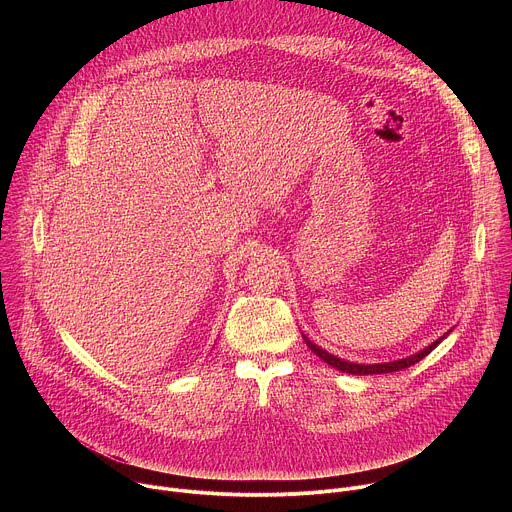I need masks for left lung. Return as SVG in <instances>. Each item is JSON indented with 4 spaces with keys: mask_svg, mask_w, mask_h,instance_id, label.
Here are the masks:
<instances>
[{
    "mask_svg": "<svg viewBox=\"0 0 512 512\" xmlns=\"http://www.w3.org/2000/svg\"><path fill=\"white\" fill-rule=\"evenodd\" d=\"M442 340H444V336H442L440 340H435L433 344H429L427 348H423L421 352L413 354V356H407V358H401V360H393V362H383V364H356V362H348V360H342V358H338V356H334V354L322 350L320 346H316V344L310 342L308 338H306V344L310 346V350H312L314 354H318L324 362H328L330 367H334V369H338V371H342V373H350V375H383V373H395V371H401V369L411 367V364H415V362H419L421 358H425Z\"/></svg>",
    "mask_w": 512,
    "mask_h": 512,
    "instance_id": "1",
    "label": "left lung"
}]
</instances>
